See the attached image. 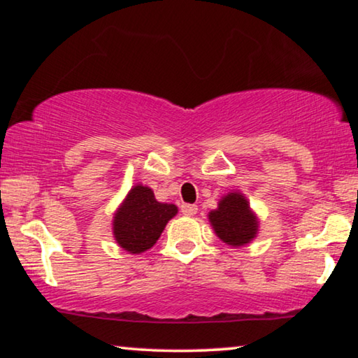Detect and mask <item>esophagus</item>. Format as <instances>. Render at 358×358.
<instances>
[{"label": "esophagus", "instance_id": "1", "mask_svg": "<svg viewBox=\"0 0 358 358\" xmlns=\"http://www.w3.org/2000/svg\"><path fill=\"white\" fill-rule=\"evenodd\" d=\"M181 213H183L185 216H194L197 213V207L191 203H183L181 205Z\"/></svg>", "mask_w": 358, "mask_h": 358}]
</instances>
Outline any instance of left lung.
<instances>
[{
  "label": "left lung",
  "instance_id": "1",
  "mask_svg": "<svg viewBox=\"0 0 358 358\" xmlns=\"http://www.w3.org/2000/svg\"><path fill=\"white\" fill-rule=\"evenodd\" d=\"M208 220L215 234L230 246H243L256 237L259 221L241 192L232 191L224 196L217 208L210 211Z\"/></svg>",
  "mask_w": 358,
  "mask_h": 358
}]
</instances>
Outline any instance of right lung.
<instances>
[{
  "label": "right lung",
  "instance_id": "obj_1",
  "mask_svg": "<svg viewBox=\"0 0 358 358\" xmlns=\"http://www.w3.org/2000/svg\"><path fill=\"white\" fill-rule=\"evenodd\" d=\"M177 213L178 208L173 203L157 202L148 186L136 185L113 216V237L124 251L145 252Z\"/></svg>",
  "mask_w": 358,
  "mask_h": 358
}]
</instances>
